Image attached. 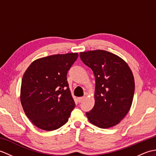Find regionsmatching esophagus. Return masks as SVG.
Listing matches in <instances>:
<instances>
[{"instance_id": "1", "label": "esophagus", "mask_w": 156, "mask_h": 156, "mask_svg": "<svg viewBox=\"0 0 156 156\" xmlns=\"http://www.w3.org/2000/svg\"><path fill=\"white\" fill-rule=\"evenodd\" d=\"M85 97H80V98H78V102H81L84 100Z\"/></svg>"}]
</instances>
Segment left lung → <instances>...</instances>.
I'll use <instances>...</instances> for the list:
<instances>
[{"label":"left lung","mask_w":156,"mask_h":156,"mask_svg":"<svg viewBox=\"0 0 156 156\" xmlns=\"http://www.w3.org/2000/svg\"><path fill=\"white\" fill-rule=\"evenodd\" d=\"M80 57L95 76L94 106L86 113L88 121L102 129L117 125L133 102L135 81L131 69L119 56L101 49L80 52Z\"/></svg>","instance_id":"obj_1"}]
</instances>
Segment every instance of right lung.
<instances>
[{"label":"right lung","mask_w":156,"mask_h":156,"mask_svg":"<svg viewBox=\"0 0 156 156\" xmlns=\"http://www.w3.org/2000/svg\"><path fill=\"white\" fill-rule=\"evenodd\" d=\"M78 53L35 59L23 74L20 100L26 116L36 127L54 131L67 122L75 107L67 73Z\"/></svg>","instance_id":"obj_1"}]
</instances>
